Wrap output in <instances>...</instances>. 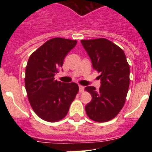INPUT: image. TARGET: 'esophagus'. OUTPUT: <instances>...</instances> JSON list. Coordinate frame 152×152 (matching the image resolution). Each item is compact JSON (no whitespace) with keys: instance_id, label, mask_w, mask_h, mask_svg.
<instances>
[{"instance_id":"34e87169","label":"esophagus","mask_w":152,"mask_h":152,"mask_svg":"<svg viewBox=\"0 0 152 152\" xmlns=\"http://www.w3.org/2000/svg\"><path fill=\"white\" fill-rule=\"evenodd\" d=\"M79 93H83L84 90H85V87L82 85H79Z\"/></svg>"}]
</instances>
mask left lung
Here are the masks:
<instances>
[{
	"instance_id": "1",
	"label": "left lung",
	"mask_w": 152,
	"mask_h": 152,
	"mask_svg": "<svg viewBox=\"0 0 152 152\" xmlns=\"http://www.w3.org/2000/svg\"><path fill=\"white\" fill-rule=\"evenodd\" d=\"M91 59L93 69L101 73V87L88 86L85 90L92 101L85 106L86 113L94 121H109L123 108L129 87V65L124 50L105 38L81 40Z\"/></svg>"
}]
</instances>
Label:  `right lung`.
Returning <instances> with one entry per match:
<instances>
[{"label":"right lung","mask_w":152,"mask_h":152,"mask_svg":"<svg viewBox=\"0 0 152 152\" xmlns=\"http://www.w3.org/2000/svg\"><path fill=\"white\" fill-rule=\"evenodd\" d=\"M76 43V40L53 38L29 57L26 68V90L32 109L42 120L56 122L64 118L79 92L76 83L54 79L67 53Z\"/></svg>","instance_id":"obj_1"}]
</instances>
